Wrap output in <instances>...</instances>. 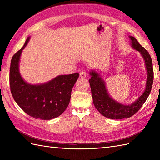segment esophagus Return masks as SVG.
<instances>
[{"label":"esophagus","instance_id":"34e87169","mask_svg":"<svg viewBox=\"0 0 160 160\" xmlns=\"http://www.w3.org/2000/svg\"><path fill=\"white\" fill-rule=\"evenodd\" d=\"M80 76L81 77V78H85L86 76H87V73H86V71H80Z\"/></svg>","mask_w":160,"mask_h":160}]
</instances>
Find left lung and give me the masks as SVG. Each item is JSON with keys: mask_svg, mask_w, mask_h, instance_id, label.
<instances>
[{"mask_svg": "<svg viewBox=\"0 0 160 160\" xmlns=\"http://www.w3.org/2000/svg\"><path fill=\"white\" fill-rule=\"evenodd\" d=\"M129 38L131 40V47L138 51L143 57L147 71L145 91L136 101L129 105H124L112 99L107 92L104 81L102 79L100 74L95 71H90L91 77L89 82L94 106L103 116L113 120L128 118L136 113L148 98L153 82V68L150 54L134 37L129 36Z\"/></svg>", "mask_w": 160, "mask_h": 160, "instance_id": "left-lung-1", "label": "left lung"}]
</instances>
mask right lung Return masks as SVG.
<instances>
[{
    "label": "right lung",
    "instance_id": "add662e5",
    "mask_svg": "<svg viewBox=\"0 0 160 160\" xmlns=\"http://www.w3.org/2000/svg\"><path fill=\"white\" fill-rule=\"evenodd\" d=\"M13 56L9 70V85L13 99L30 116L41 120L58 117L69 104L72 88L79 73L62 75L48 82L30 84L22 79L19 71L20 55L29 40Z\"/></svg>",
    "mask_w": 160,
    "mask_h": 160
}]
</instances>
